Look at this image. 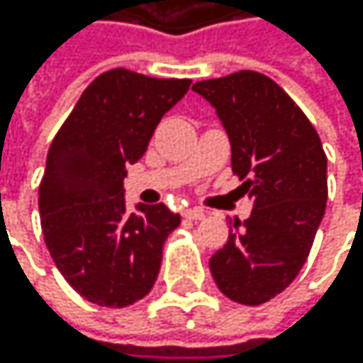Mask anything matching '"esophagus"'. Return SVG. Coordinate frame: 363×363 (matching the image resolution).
<instances>
[{
  "label": "esophagus",
  "instance_id": "34e87169",
  "mask_svg": "<svg viewBox=\"0 0 363 363\" xmlns=\"http://www.w3.org/2000/svg\"><path fill=\"white\" fill-rule=\"evenodd\" d=\"M183 216L189 218V220H202L204 218V211H200V208H185Z\"/></svg>",
  "mask_w": 363,
  "mask_h": 363
}]
</instances>
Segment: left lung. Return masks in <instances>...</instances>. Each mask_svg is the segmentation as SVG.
I'll return each instance as SVG.
<instances>
[{
	"label": "left lung",
	"mask_w": 363,
	"mask_h": 363,
	"mask_svg": "<svg viewBox=\"0 0 363 363\" xmlns=\"http://www.w3.org/2000/svg\"><path fill=\"white\" fill-rule=\"evenodd\" d=\"M194 91L216 108L230 141L233 174L252 198L250 218L230 224L208 268L230 301L268 303L296 279L323 222V143L294 100L263 74L237 72L196 82Z\"/></svg>",
	"instance_id": "obj_1"
}]
</instances>
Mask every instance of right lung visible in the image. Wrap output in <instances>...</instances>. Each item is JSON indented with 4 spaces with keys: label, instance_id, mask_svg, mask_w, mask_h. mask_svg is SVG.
<instances>
[{
    "label": "right lung",
    "instance_id": "right-lung-1",
    "mask_svg": "<svg viewBox=\"0 0 363 363\" xmlns=\"http://www.w3.org/2000/svg\"><path fill=\"white\" fill-rule=\"evenodd\" d=\"M189 84L111 69L84 89L50 145L40 228L65 281L100 307H126L147 294L167 235L180 224L165 204H137L130 213L123 178Z\"/></svg>",
    "mask_w": 363,
    "mask_h": 363
}]
</instances>
